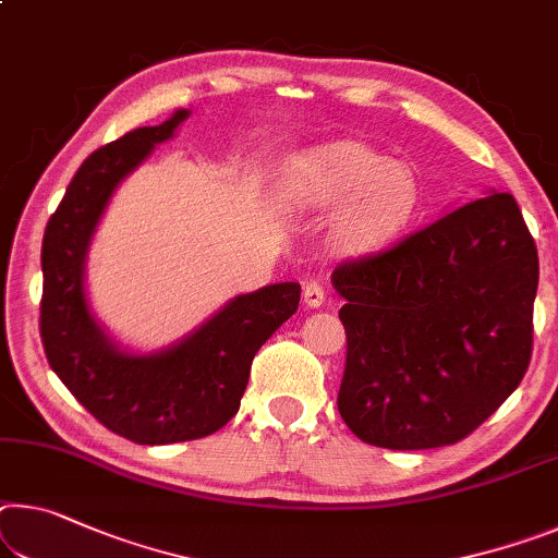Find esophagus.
<instances>
[{"label": "esophagus", "instance_id": "34e87169", "mask_svg": "<svg viewBox=\"0 0 558 558\" xmlns=\"http://www.w3.org/2000/svg\"><path fill=\"white\" fill-rule=\"evenodd\" d=\"M303 300H305L307 307H320V305L325 303V288H323V282H317V280L307 282L305 290H303Z\"/></svg>", "mask_w": 558, "mask_h": 558}]
</instances>
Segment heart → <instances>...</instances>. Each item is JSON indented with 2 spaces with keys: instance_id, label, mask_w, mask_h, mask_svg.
Wrapping results in <instances>:
<instances>
[{
  "instance_id": "b5f03b06",
  "label": "heart",
  "mask_w": 558,
  "mask_h": 558,
  "mask_svg": "<svg viewBox=\"0 0 558 558\" xmlns=\"http://www.w3.org/2000/svg\"><path fill=\"white\" fill-rule=\"evenodd\" d=\"M282 196L298 208L342 210L338 243L348 253H373L395 241L422 201L410 168L360 141H332L305 151L290 166Z\"/></svg>"
}]
</instances>
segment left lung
<instances>
[{"label":"left lung","mask_w":558,"mask_h":558,"mask_svg":"<svg viewBox=\"0 0 558 558\" xmlns=\"http://www.w3.org/2000/svg\"><path fill=\"white\" fill-rule=\"evenodd\" d=\"M332 286L348 332L338 410L367 445H454L499 410L532 360L538 255L509 193L340 263Z\"/></svg>","instance_id":"obj_1"}]
</instances>
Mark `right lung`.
Wrapping results in <instances>:
<instances>
[{"label": "right lung", "mask_w": 558, "mask_h": 558, "mask_svg": "<svg viewBox=\"0 0 558 558\" xmlns=\"http://www.w3.org/2000/svg\"><path fill=\"white\" fill-rule=\"evenodd\" d=\"M191 111L141 126L101 146L78 166L49 218L41 243L39 330L47 360L66 390L136 445L201 439L231 422L251 362L263 342L298 311V282H276L231 303L171 348L134 355L113 342L86 298V253L117 185L168 141Z\"/></svg>", "instance_id": "add662e5"}]
</instances>
